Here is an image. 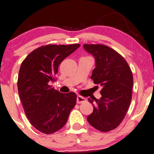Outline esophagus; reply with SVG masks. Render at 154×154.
Segmentation results:
<instances>
[{
  "label": "esophagus",
  "instance_id": "1",
  "mask_svg": "<svg viewBox=\"0 0 154 154\" xmlns=\"http://www.w3.org/2000/svg\"><path fill=\"white\" fill-rule=\"evenodd\" d=\"M86 101V99H85L84 97H83L82 96H77V103L78 104H81V103H83Z\"/></svg>",
  "mask_w": 154,
  "mask_h": 154
}]
</instances>
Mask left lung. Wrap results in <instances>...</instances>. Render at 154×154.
Instances as JSON below:
<instances>
[{"instance_id":"obj_1","label":"left lung","mask_w":154,"mask_h":154,"mask_svg":"<svg viewBox=\"0 0 154 154\" xmlns=\"http://www.w3.org/2000/svg\"><path fill=\"white\" fill-rule=\"evenodd\" d=\"M83 48L96 60L91 79L95 84L102 86L100 99L88 98L95 105L87 119L99 131H111L121 124L131 102L133 87L131 69L124 57L108 46L84 44Z\"/></svg>"}]
</instances>
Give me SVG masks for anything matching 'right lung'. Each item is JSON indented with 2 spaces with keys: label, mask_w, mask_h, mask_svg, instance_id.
<instances>
[{
  "label": "right lung",
  "mask_w": 154,
  "mask_h": 154,
  "mask_svg": "<svg viewBox=\"0 0 154 154\" xmlns=\"http://www.w3.org/2000/svg\"><path fill=\"white\" fill-rule=\"evenodd\" d=\"M79 44L47 45L33 50L21 64L17 88L30 123L44 134L54 133L66 123L75 106V92L63 94L49 83L56 80L60 64Z\"/></svg>",
  "instance_id": "right-lung-1"
}]
</instances>
